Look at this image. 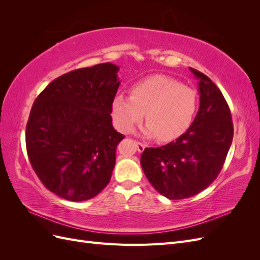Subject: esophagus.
<instances>
[{
  "mask_svg": "<svg viewBox=\"0 0 260 260\" xmlns=\"http://www.w3.org/2000/svg\"><path fill=\"white\" fill-rule=\"evenodd\" d=\"M136 145H137V147H138V151L140 152V153H142L144 149H145V144H143V143H141V142H136Z\"/></svg>",
  "mask_w": 260,
  "mask_h": 260,
  "instance_id": "34e87169",
  "label": "esophagus"
}]
</instances>
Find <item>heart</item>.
Returning <instances> with one entry per match:
<instances>
[{"label": "heart", "instance_id": "b5f03b06", "mask_svg": "<svg viewBox=\"0 0 260 260\" xmlns=\"http://www.w3.org/2000/svg\"><path fill=\"white\" fill-rule=\"evenodd\" d=\"M196 109V91L164 75L136 83L131 88V96L118 94L112 105L113 120L118 130L132 131L145 115L144 135L157 137L161 142L176 140L186 132Z\"/></svg>", "mask_w": 260, "mask_h": 260}]
</instances>
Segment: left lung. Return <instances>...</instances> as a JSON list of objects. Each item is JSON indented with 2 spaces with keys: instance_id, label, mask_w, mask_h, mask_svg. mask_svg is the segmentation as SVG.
<instances>
[{
  "instance_id": "8db88e82",
  "label": "left lung",
  "mask_w": 260,
  "mask_h": 260,
  "mask_svg": "<svg viewBox=\"0 0 260 260\" xmlns=\"http://www.w3.org/2000/svg\"><path fill=\"white\" fill-rule=\"evenodd\" d=\"M199 79L200 108L190 128L176 141L145 148L141 166L165 198L183 200L199 194L221 171L233 139L230 108L209 78L190 68Z\"/></svg>"
}]
</instances>
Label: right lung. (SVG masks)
<instances>
[{
    "label": "right lung",
    "mask_w": 260,
    "mask_h": 260,
    "mask_svg": "<svg viewBox=\"0 0 260 260\" xmlns=\"http://www.w3.org/2000/svg\"><path fill=\"white\" fill-rule=\"evenodd\" d=\"M119 67L104 62L53 80L39 94L26 128L31 166L43 185L72 202L96 196L109 183L124 138L112 123Z\"/></svg>",
    "instance_id": "right-lung-1"
}]
</instances>
